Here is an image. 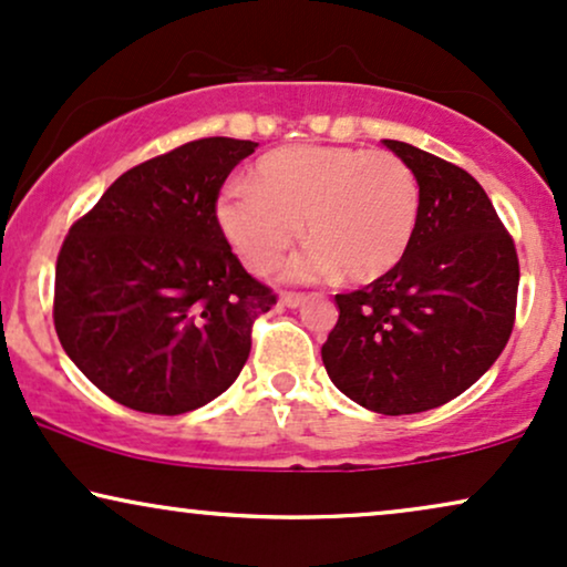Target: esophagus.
Masks as SVG:
<instances>
[{
	"label": "esophagus",
	"mask_w": 567,
	"mask_h": 567,
	"mask_svg": "<svg viewBox=\"0 0 567 567\" xmlns=\"http://www.w3.org/2000/svg\"><path fill=\"white\" fill-rule=\"evenodd\" d=\"M303 300H306L303 292H282V296H279V303L285 308H298Z\"/></svg>",
	"instance_id": "34e87169"
}]
</instances>
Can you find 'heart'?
<instances>
[{
	"label": "heart",
	"instance_id": "1",
	"mask_svg": "<svg viewBox=\"0 0 567 567\" xmlns=\"http://www.w3.org/2000/svg\"><path fill=\"white\" fill-rule=\"evenodd\" d=\"M421 212L419 177L398 154L296 143L264 154L250 185L219 193V230L256 275H267L300 235L311 240L290 277L337 269L350 282H374L403 261Z\"/></svg>",
	"mask_w": 567,
	"mask_h": 567
}]
</instances>
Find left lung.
<instances>
[{
  "label": "left lung",
  "mask_w": 567,
  "mask_h": 567,
  "mask_svg": "<svg viewBox=\"0 0 567 567\" xmlns=\"http://www.w3.org/2000/svg\"><path fill=\"white\" fill-rule=\"evenodd\" d=\"M419 177L421 212L403 261L334 296L340 319L321 346L337 390L374 413L440 408L497 361L518 303V254L468 172L384 141Z\"/></svg>",
  "instance_id": "left-lung-1"
}]
</instances>
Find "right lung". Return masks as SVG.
I'll return each instance as SVG.
<instances>
[{"mask_svg": "<svg viewBox=\"0 0 567 567\" xmlns=\"http://www.w3.org/2000/svg\"><path fill=\"white\" fill-rule=\"evenodd\" d=\"M259 143L198 138L127 169L70 227L54 329L104 395L141 413L206 405L246 367L254 321L277 303L243 269L217 206Z\"/></svg>", "mask_w": 567, "mask_h": 567, "instance_id": "add662e5", "label": "right lung"}]
</instances>
